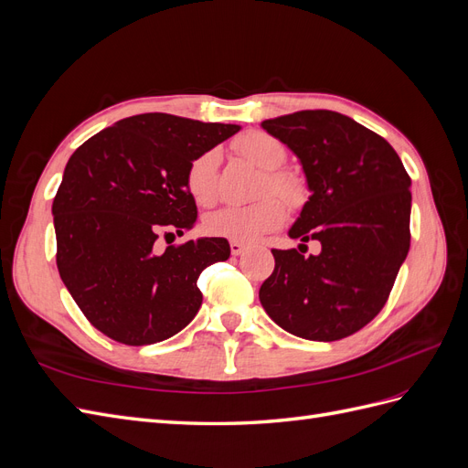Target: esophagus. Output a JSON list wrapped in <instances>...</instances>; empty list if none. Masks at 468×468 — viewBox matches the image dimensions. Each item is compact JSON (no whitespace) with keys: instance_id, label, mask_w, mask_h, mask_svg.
<instances>
[{"instance_id":"obj_1","label":"esophagus","mask_w":468,"mask_h":468,"mask_svg":"<svg viewBox=\"0 0 468 468\" xmlns=\"http://www.w3.org/2000/svg\"><path fill=\"white\" fill-rule=\"evenodd\" d=\"M246 244H242V242H230V251H232V256H242V253L246 251Z\"/></svg>"}]
</instances>
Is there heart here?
I'll use <instances>...</instances> for the list:
<instances>
[{"mask_svg": "<svg viewBox=\"0 0 468 468\" xmlns=\"http://www.w3.org/2000/svg\"><path fill=\"white\" fill-rule=\"evenodd\" d=\"M236 150L248 162L263 169L260 193H273L291 207L303 201V183L294 174L281 169L285 162V146L275 136L263 131L244 133L236 140ZM217 152H205L189 164L186 174V189L195 205L208 207L217 199ZM285 220V207L275 197L246 207H222L205 218L203 226L208 236L226 238L230 242H253L260 236L271 232Z\"/></svg>", "mask_w": 468, "mask_h": 468, "instance_id": "1", "label": "heart"}]
</instances>
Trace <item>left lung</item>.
Returning <instances> with one entry per match:
<instances>
[{
  "label": "left lung",
  "mask_w": 468,
  "mask_h": 468,
  "mask_svg": "<svg viewBox=\"0 0 468 468\" xmlns=\"http://www.w3.org/2000/svg\"><path fill=\"white\" fill-rule=\"evenodd\" d=\"M261 126L296 154L310 189L289 236L316 239L322 251L271 250L260 301L282 330L335 342L388 301L410 250L412 181L385 138L342 112L299 111Z\"/></svg>",
  "instance_id": "obj_1"
}]
</instances>
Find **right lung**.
<instances>
[{
  "label": "right lung",
  "instance_id": "add662e5",
  "mask_svg": "<svg viewBox=\"0 0 468 468\" xmlns=\"http://www.w3.org/2000/svg\"><path fill=\"white\" fill-rule=\"evenodd\" d=\"M239 131L144 112L86 140L68 160L54 197L56 265L91 325L124 346L176 335L199 313L205 267L230 258L226 238L160 250L191 230L197 205L189 164Z\"/></svg>",
  "mask_w": 468,
  "mask_h": 468
}]
</instances>
